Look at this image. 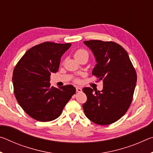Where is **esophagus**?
<instances>
[{"mask_svg":"<svg viewBox=\"0 0 153 153\" xmlns=\"http://www.w3.org/2000/svg\"><path fill=\"white\" fill-rule=\"evenodd\" d=\"M82 89L81 88H79V87H76V91H77V92H82Z\"/></svg>","mask_w":153,"mask_h":153,"instance_id":"obj_1","label":"esophagus"}]
</instances>
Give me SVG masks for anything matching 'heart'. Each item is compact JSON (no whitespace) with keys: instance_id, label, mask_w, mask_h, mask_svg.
<instances>
[{"instance_id":"obj_1","label":"heart","mask_w":153,"mask_h":153,"mask_svg":"<svg viewBox=\"0 0 153 153\" xmlns=\"http://www.w3.org/2000/svg\"><path fill=\"white\" fill-rule=\"evenodd\" d=\"M83 55H88V53L85 50H82V49H79V50H77L76 53H75V57L77 58L79 57V56H83Z\"/></svg>"}]
</instances>
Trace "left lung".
<instances>
[{"label":"left lung","instance_id":"1","mask_svg":"<svg viewBox=\"0 0 153 153\" xmlns=\"http://www.w3.org/2000/svg\"><path fill=\"white\" fill-rule=\"evenodd\" d=\"M97 65L92 74L103 82L101 91L83 88L87 100L83 109L87 118L98 125L111 124L122 117L131 105L137 81L135 69L122 46L114 42L84 41Z\"/></svg>","mask_w":153,"mask_h":153}]
</instances>
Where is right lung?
Returning <instances> with one entry per match:
<instances>
[{"label": "right lung", "mask_w": 153, "mask_h": 153, "mask_svg": "<svg viewBox=\"0 0 153 153\" xmlns=\"http://www.w3.org/2000/svg\"><path fill=\"white\" fill-rule=\"evenodd\" d=\"M71 45L46 42L34 46L15 67V98L25 112L36 120L46 122L59 117L76 93L72 85L55 88L50 83L51 74L57 72L61 56Z\"/></svg>", "instance_id": "1"}]
</instances>
